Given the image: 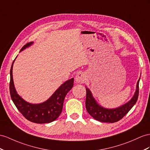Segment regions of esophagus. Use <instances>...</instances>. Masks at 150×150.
I'll use <instances>...</instances> for the list:
<instances>
[{
	"label": "esophagus",
	"mask_w": 150,
	"mask_h": 150,
	"mask_svg": "<svg viewBox=\"0 0 150 150\" xmlns=\"http://www.w3.org/2000/svg\"><path fill=\"white\" fill-rule=\"evenodd\" d=\"M75 81L76 83H82L86 81V76L83 73H79L75 76Z\"/></svg>",
	"instance_id": "esophagus-1"
}]
</instances>
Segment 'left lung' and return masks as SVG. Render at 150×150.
Wrapping results in <instances>:
<instances>
[{
  "mask_svg": "<svg viewBox=\"0 0 150 150\" xmlns=\"http://www.w3.org/2000/svg\"><path fill=\"white\" fill-rule=\"evenodd\" d=\"M140 78L136 85V90L133 97L124 105L116 108L108 109L99 105L93 96L91 91L86 87V106L87 112L96 120L101 122L114 123L124 117L136 104L139 96V83Z\"/></svg>",
  "mask_w": 150,
  "mask_h": 150,
  "instance_id": "8db88e82",
  "label": "left lung"
}]
</instances>
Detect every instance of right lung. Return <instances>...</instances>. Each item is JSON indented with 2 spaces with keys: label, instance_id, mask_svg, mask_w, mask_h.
I'll use <instances>...</instances> for the list:
<instances>
[{
  "label": "right lung",
  "instance_id": "obj_1",
  "mask_svg": "<svg viewBox=\"0 0 150 150\" xmlns=\"http://www.w3.org/2000/svg\"><path fill=\"white\" fill-rule=\"evenodd\" d=\"M31 42L25 44L20 52L33 44ZM15 60V59H14ZM13 62L10 70L9 90L11 99L20 113L28 120L37 124H46L54 121L58 118L63 110L64 99L67 93L74 86V79L64 82L47 101L40 104H32L25 101L15 89L13 78Z\"/></svg>",
  "mask_w": 150,
  "mask_h": 150
}]
</instances>
